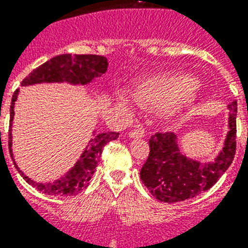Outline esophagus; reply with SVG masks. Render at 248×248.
Wrapping results in <instances>:
<instances>
[{"label": "esophagus", "mask_w": 248, "mask_h": 248, "mask_svg": "<svg viewBox=\"0 0 248 248\" xmlns=\"http://www.w3.org/2000/svg\"><path fill=\"white\" fill-rule=\"evenodd\" d=\"M144 136H145V131L143 128H136V130L128 132V138H131V139H141Z\"/></svg>", "instance_id": "34e87169"}]
</instances>
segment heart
Listing matches in <instances>:
<instances>
[{"label": "heart", "mask_w": 248, "mask_h": 248, "mask_svg": "<svg viewBox=\"0 0 248 248\" xmlns=\"http://www.w3.org/2000/svg\"><path fill=\"white\" fill-rule=\"evenodd\" d=\"M200 85L190 75H159L141 79L135 89L136 100L141 104L165 108L173 112L192 105L198 97ZM124 104H131L132 97L126 93L120 95Z\"/></svg>", "instance_id": "1"}]
</instances>
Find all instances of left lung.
Listing matches in <instances>:
<instances>
[{
  "label": "left lung",
  "instance_id": "obj_1",
  "mask_svg": "<svg viewBox=\"0 0 248 248\" xmlns=\"http://www.w3.org/2000/svg\"><path fill=\"white\" fill-rule=\"evenodd\" d=\"M237 101L228 105V132L223 148L211 161L201 162L185 155L173 132L155 134L149 140V155L140 177L152 196L175 203L208 190L231 166L235 155Z\"/></svg>",
  "mask_w": 248,
  "mask_h": 248
}]
</instances>
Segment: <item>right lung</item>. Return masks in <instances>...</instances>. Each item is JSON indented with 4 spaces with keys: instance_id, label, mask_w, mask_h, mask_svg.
Returning <instances> with one entry per match:
<instances>
[{
    "instance_id": "1",
    "label": "right lung",
    "mask_w": 248,
    "mask_h": 248,
    "mask_svg": "<svg viewBox=\"0 0 248 248\" xmlns=\"http://www.w3.org/2000/svg\"><path fill=\"white\" fill-rule=\"evenodd\" d=\"M108 71V60L100 55H72L64 54L52 58L44 63L32 73H29L21 82V86L40 85V83H69L73 86L89 85L93 79L103 77ZM19 90H16L11 99L10 107V130H9V149L13 162L23 179L37 190L47 196H76L89 185L97 163L100 161V155L107 143L116 140L118 132H96L93 131V139L83 149L77 162L71 170H68L63 176L50 183H37L28 177L17 167L13 155V121L15 112V101L17 100Z\"/></svg>"
}]
</instances>
